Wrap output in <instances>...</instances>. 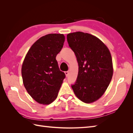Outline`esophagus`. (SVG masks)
Listing matches in <instances>:
<instances>
[{"mask_svg": "<svg viewBox=\"0 0 133 133\" xmlns=\"http://www.w3.org/2000/svg\"><path fill=\"white\" fill-rule=\"evenodd\" d=\"M64 73H65L66 77L68 76V75H69V72H68V71H65V72H64Z\"/></svg>", "mask_w": 133, "mask_h": 133, "instance_id": "obj_1", "label": "esophagus"}]
</instances>
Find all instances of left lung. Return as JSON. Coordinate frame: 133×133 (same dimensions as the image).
Listing matches in <instances>:
<instances>
[{
    "mask_svg": "<svg viewBox=\"0 0 133 133\" xmlns=\"http://www.w3.org/2000/svg\"><path fill=\"white\" fill-rule=\"evenodd\" d=\"M67 41L79 66L72 89L83 102L93 103L101 98L111 82L113 66L110 52L99 38L83 32L68 34Z\"/></svg>",
    "mask_w": 133,
    "mask_h": 133,
    "instance_id": "obj_1",
    "label": "left lung"
}]
</instances>
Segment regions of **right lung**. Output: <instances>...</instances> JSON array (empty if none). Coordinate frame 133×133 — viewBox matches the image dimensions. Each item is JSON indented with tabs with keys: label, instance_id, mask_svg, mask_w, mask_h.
Instances as JSON below:
<instances>
[{
	"label": "right lung",
	"instance_id": "right-lung-1",
	"mask_svg": "<svg viewBox=\"0 0 133 133\" xmlns=\"http://www.w3.org/2000/svg\"><path fill=\"white\" fill-rule=\"evenodd\" d=\"M64 41L65 36L62 34L44 35L31 45L23 61L24 86L39 104L48 105L54 101L65 77L56 60Z\"/></svg>",
	"mask_w": 133,
	"mask_h": 133
}]
</instances>
